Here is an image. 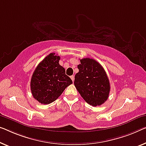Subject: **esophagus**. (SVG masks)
<instances>
[{"label": "esophagus", "instance_id": "1", "mask_svg": "<svg viewBox=\"0 0 146 146\" xmlns=\"http://www.w3.org/2000/svg\"><path fill=\"white\" fill-rule=\"evenodd\" d=\"M70 77H71V80H73V81H74V80H75V76H74V75H71Z\"/></svg>", "mask_w": 146, "mask_h": 146}]
</instances>
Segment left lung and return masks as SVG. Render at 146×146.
<instances>
[{
	"label": "left lung",
	"mask_w": 146,
	"mask_h": 146,
	"mask_svg": "<svg viewBox=\"0 0 146 146\" xmlns=\"http://www.w3.org/2000/svg\"><path fill=\"white\" fill-rule=\"evenodd\" d=\"M80 62L74 84L86 103L94 107L101 106L110 94V84L107 74L94 60L86 58L80 60Z\"/></svg>",
	"instance_id": "1"
}]
</instances>
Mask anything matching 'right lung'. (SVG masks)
<instances>
[{
  "label": "right lung",
  "mask_w": 146,
  "mask_h": 146,
  "mask_svg": "<svg viewBox=\"0 0 146 146\" xmlns=\"http://www.w3.org/2000/svg\"><path fill=\"white\" fill-rule=\"evenodd\" d=\"M60 57L48 55L36 67L31 80L33 96L39 103L49 104L57 100L66 88L73 83L59 64Z\"/></svg>",
  "instance_id": "right-lung-1"
}]
</instances>
